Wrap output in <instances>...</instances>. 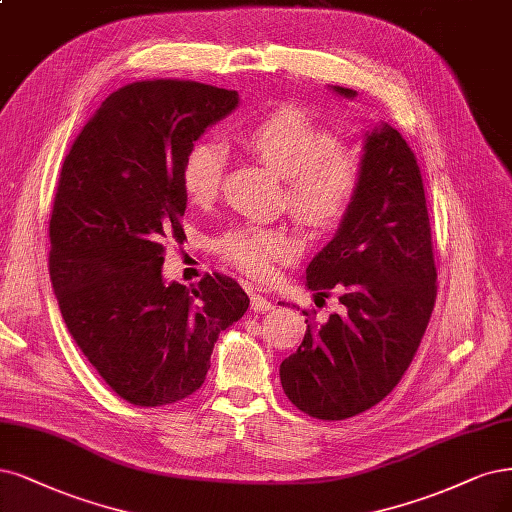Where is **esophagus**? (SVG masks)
<instances>
[{
	"label": "esophagus",
	"mask_w": 512,
	"mask_h": 512,
	"mask_svg": "<svg viewBox=\"0 0 512 512\" xmlns=\"http://www.w3.org/2000/svg\"><path fill=\"white\" fill-rule=\"evenodd\" d=\"M250 303H252V311H256V313H264V311H271L273 309V303L269 301V298L262 296L256 290L250 292Z\"/></svg>",
	"instance_id": "34e87169"
}]
</instances>
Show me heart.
<instances>
[{"instance_id":"1","label":"heart","mask_w":512,"mask_h":512,"mask_svg":"<svg viewBox=\"0 0 512 512\" xmlns=\"http://www.w3.org/2000/svg\"><path fill=\"white\" fill-rule=\"evenodd\" d=\"M243 144L288 182V207L296 222L313 233L341 226L354 209L364 184L362 158L341 137L301 108H281L241 133ZM228 154L218 142H197L184 158L186 195L207 205L220 195ZM218 252L256 279H269L275 264L288 262L296 245L279 228L245 224L218 239Z\"/></svg>"}]
</instances>
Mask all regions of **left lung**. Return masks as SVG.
<instances>
[{"label": "left lung", "instance_id": "8db88e82", "mask_svg": "<svg viewBox=\"0 0 512 512\" xmlns=\"http://www.w3.org/2000/svg\"><path fill=\"white\" fill-rule=\"evenodd\" d=\"M332 91L354 99L351 88ZM364 184L351 214L307 267L305 286L339 292L341 313L307 322L279 366L296 409L347 419L375 407L413 362L436 301V267L421 171L402 135L381 122L364 133ZM305 315H309L305 311Z\"/></svg>", "mask_w": 512, "mask_h": 512}]
</instances>
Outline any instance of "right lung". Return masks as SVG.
I'll return each mask as SVG.
<instances>
[{"label":"right lung","mask_w":512,"mask_h":512,"mask_svg":"<svg viewBox=\"0 0 512 512\" xmlns=\"http://www.w3.org/2000/svg\"><path fill=\"white\" fill-rule=\"evenodd\" d=\"M239 105L190 80L118 88L65 156L50 218V281L65 326L112 390L137 407L188 398L220 332L248 311L235 279L165 284V239H184L188 150Z\"/></svg>","instance_id":"obj_1"}]
</instances>
